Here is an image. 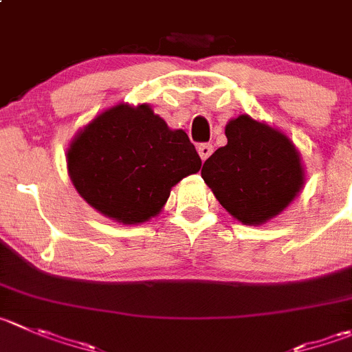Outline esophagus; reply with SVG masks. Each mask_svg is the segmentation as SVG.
<instances>
[{"label": "esophagus", "instance_id": "obj_1", "mask_svg": "<svg viewBox=\"0 0 352 352\" xmlns=\"http://www.w3.org/2000/svg\"><path fill=\"white\" fill-rule=\"evenodd\" d=\"M197 153H199V156H201V160H208L211 156V153H213V144H206V142H204V144H199L197 146Z\"/></svg>", "mask_w": 352, "mask_h": 352}]
</instances>
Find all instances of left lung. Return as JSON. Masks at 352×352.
Returning <instances> with one entry per match:
<instances>
[{
    "mask_svg": "<svg viewBox=\"0 0 352 352\" xmlns=\"http://www.w3.org/2000/svg\"><path fill=\"white\" fill-rule=\"evenodd\" d=\"M227 144L204 162L201 175L218 203L244 225L267 223L305 186L301 155L284 132L239 115L225 125Z\"/></svg>",
    "mask_w": 352,
    "mask_h": 352,
    "instance_id": "1",
    "label": "left lung"
}]
</instances>
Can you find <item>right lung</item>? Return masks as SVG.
Masks as SVG:
<instances>
[{
    "label": "right lung",
    "mask_w": 352,
    "mask_h": 352,
    "mask_svg": "<svg viewBox=\"0 0 352 352\" xmlns=\"http://www.w3.org/2000/svg\"><path fill=\"white\" fill-rule=\"evenodd\" d=\"M72 184L85 203L124 225L144 223L165 206L201 158L184 131H172L149 104L120 103L77 132L67 151Z\"/></svg>",
    "instance_id": "right-lung-1"
}]
</instances>
